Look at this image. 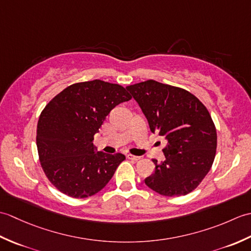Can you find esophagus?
<instances>
[{
	"instance_id": "obj_1",
	"label": "esophagus",
	"mask_w": 251,
	"mask_h": 251,
	"mask_svg": "<svg viewBox=\"0 0 251 251\" xmlns=\"http://www.w3.org/2000/svg\"><path fill=\"white\" fill-rule=\"evenodd\" d=\"M126 157L128 159H131V161H139L140 156H135V155H131V154H127Z\"/></svg>"
}]
</instances>
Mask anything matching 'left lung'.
I'll use <instances>...</instances> for the list:
<instances>
[{"instance_id":"1","label":"left lung","mask_w":251,"mask_h":251,"mask_svg":"<svg viewBox=\"0 0 251 251\" xmlns=\"http://www.w3.org/2000/svg\"><path fill=\"white\" fill-rule=\"evenodd\" d=\"M150 129L164 136L165 161L145 179L165 196L186 195L197 188L216 156L217 131L206 106L188 90L149 79L127 86Z\"/></svg>"}]
</instances>
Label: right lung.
I'll return each mask as SVG.
<instances>
[{
	"instance_id": "obj_1",
	"label": "right lung",
	"mask_w": 251,
	"mask_h": 251,
	"mask_svg": "<svg viewBox=\"0 0 251 251\" xmlns=\"http://www.w3.org/2000/svg\"><path fill=\"white\" fill-rule=\"evenodd\" d=\"M130 99L121 85L94 79L70 85L46 104L37 123L36 146L55 188L84 199L108 184L125 155L97 152L94 136L111 110Z\"/></svg>"
}]
</instances>
